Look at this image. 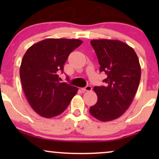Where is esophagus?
I'll list each match as a JSON object with an SVG mask.
<instances>
[{
	"mask_svg": "<svg viewBox=\"0 0 159 159\" xmlns=\"http://www.w3.org/2000/svg\"><path fill=\"white\" fill-rule=\"evenodd\" d=\"M81 90L84 91H91L92 90V87L90 85H87L85 87H84V88H81Z\"/></svg>",
	"mask_w": 159,
	"mask_h": 159,
	"instance_id": "34e87169",
	"label": "esophagus"
}]
</instances>
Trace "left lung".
Returning <instances> with one entry per match:
<instances>
[{
    "instance_id": "obj_1",
    "label": "left lung",
    "mask_w": 159,
    "mask_h": 159,
    "mask_svg": "<svg viewBox=\"0 0 159 159\" xmlns=\"http://www.w3.org/2000/svg\"><path fill=\"white\" fill-rule=\"evenodd\" d=\"M90 44L97 55L100 72H105L106 84L94 87L98 101L90 107L96 119L108 122L122 116L130 106L140 80L141 69L135 52L116 39H93Z\"/></svg>"
}]
</instances>
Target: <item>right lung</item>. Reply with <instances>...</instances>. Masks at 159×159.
<instances>
[{
	"instance_id": "1",
	"label": "right lung",
	"mask_w": 159,
	"mask_h": 159,
	"mask_svg": "<svg viewBox=\"0 0 159 159\" xmlns=\"http://www.w3.org/2000/svg\"><path fill=\"white\" fill-rule=\"evenodd\" d=\"M82 41L76 39H46L27 50L20 66V78L29 104L40 116H58L69 106L78 87L60 82L58 75L71 52Z\"/></svg>"
}]
</instances>
